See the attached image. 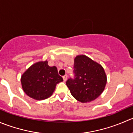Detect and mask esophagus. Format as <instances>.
Masks as SVG:
<instances>
[{"label": "esophagus", "mask_w": 133, "mask_h": 133, "mask_svg": "<svg viewBox=\"0 0 133 133\" xmlns=\"http://www.w3.org/2000/svg\"><path fill=\"white\" fill-rule=\"evenodd\" d=\"M67 77H68V76H67V75H65V76H63V78L64 81H66Z\"/></svg>", "instance_id": "34e87169"}]
</instances>
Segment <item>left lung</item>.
Returning <instances> with one entry per match:
<instances>
[{
    "label": "left lung",
    "instance_id": "8db88e82",
    "mask_svg": "<svg viewBox=\"0 0 133 133\" xmlns=\"http://www.w3.org/2000/svg\"><path fill=\"white\" fill-rule=\"evenodd\" d=\"M74 78L68 79L66 84L72 96L81 103L94 100L101 95L107 83L103 66L85 55L75 57Z\"/></svg>",
    "mask_w": 133,
    "mask_h": 133
}]
</instances>
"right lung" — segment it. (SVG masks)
Masks as SVG:
<instances>
[{
	"label": "right lung",
	"mask_w": 133,
	"mask_h": 133,
	"mask_svg": "<svg viewBox=\"0 0 133 133\" xmlns=\"http://www.w3.org/2000/svg\"><path fill=\"white\" fill-rule=\"evenodd\" d=\"M24 92L30 98L43 100L52 95L56 85L63 81L56 66H50L48 61H39L29 67L21 79Z\"/></svg>",
	"instance_id": "right-lung-1"
}]
</instances>
